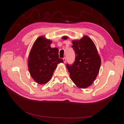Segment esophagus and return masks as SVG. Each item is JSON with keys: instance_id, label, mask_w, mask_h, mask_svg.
<instances>
[{"instance_id": "esophagus-1", "label": "esophagus", "mask_w": 124, "mask_h": 124, "mask_svg": "<svg viewBox=\"0 0 124 124\" xmlns=\"http://www.w3.org/2000/svg\"><path fill=\"white\" fill-rule=\"evenodd\" d=\"M63 61H64V63H65V62H66V57H64L63 59Z\"/></svg>"}]
</instances>
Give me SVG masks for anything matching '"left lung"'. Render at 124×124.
Instances as JSON below:
<instances>
[{"instance_id":"left-lung-1","label":"left lung","mask_w":124,"mask_h":124,"mask_svg":"<svg viewBox=\"0 0 124 124\" xmlns=\"http://www.w3.org/2000/svg\"><path fill=\"white\" fill-rule=\"evenodd\" d=\"M62 38L68 37L64 36ZM72 43L75 61L72 64H67L66 66L75 85L79 88H86L95 80L101 66V59L94 43L88 36L72 40Z\"/></svg>"}]
</instances>
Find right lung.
<instances>
[{
  "instance_id": "obj_1",
  "label": "right lung",
  "mask_w": 124,
  "mask_h": 124,
  "mask_svg": "<svg viewBox=\"0 0 124 124\" xmlns=\"http://www.w3.org/2000/svg\"><path fill=\"white\" fill-rule=\"evenodd\" d=\"M52 41L44 36L36 39L28 57V69L36 83L45 84L51 79L57 64L63 62L59 57V49L52 48Z\"/></svg>"
}]
</instances>
